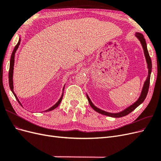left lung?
I'll return each instance as SVG.
<instances>
[{
    "mask_svg": "<svg viewBox=\"0 0 161 161\" xmlns=\"http://www.w3.org/2000/svg\"><path fill=\"white\" fill-rule=\"evenodd\" d=\"M135 36H136V37L138 39V40L141 43V45H142V46L143 50H144V56H145V58H146V61H147V67H148V76H147V79H146L144 83V86L142 87V91H141V94L139 97V98L138 99V100L136 101L135 103H134L132 105H131L130 106L128 107V108L125 109L124 110L121 111L120 112H118V113H109V112H107L105 111L101 110L99 108H97V107L93 105V103H92V101H91L89 97L88 96V95L86 94V97H87V99H88L89 103L91 108L93 109L95 111H96L97 112H98V113H99L101 114L108 115V116H109V117H112V118H121V117L125 116V115H127L128 114H129L130 113H131V112L132 111H134L141 103H142L143 101L146 99V97H147L148 91V89H149V85H150V74H151V72H152V62H151V58L149 56V53H148V49H147V43H146V40H145V39L144 37V36L140 33H136Z\"/></svg>",
    "mask_w": 161,
    "mask_h": 161,
    "instance_id": "left-lung-1",
    "label": "left lung"
}]
</instances>
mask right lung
Wrapping results in <instances>:
<instances>
[{"label": "right lung", "mask_w": 161, "mask_h": 161, "mask_svg": "<svg viewBox=\"0 0 161 161\" xmlns=\"http://www.w3.org/2000/svg\"><path fill=\"white\" fill-rule=\"evenodd\" d=\"M20 42H21V39L19 38V42H18V43H17V44L15 46V47H14V50H13V52H12L11 57V60H10V67H9V72H8V82H9V86H10V89H11L12 92L13 93V95H14V97H15V98H16V99L17 100V101L19 102V103L22 106V105H21V102L19 101V99L17 98V97L16 94L14 93V91H13V69H14V54H15V52H16L17 50L18 49L19 46L20 45ZM64 88H63V91H64ZM63 94H64V92H62V96H61V97L60 98V99L58 100V101L57 102V103H56L54 105H53L52 107H51L50 108H49V109L46 110V111H52V110H53V109H56V108H57V107L60 105V102L62 101V97H63Z\"/></svg>", "instance_id": "obj_1"}]
</instances>
